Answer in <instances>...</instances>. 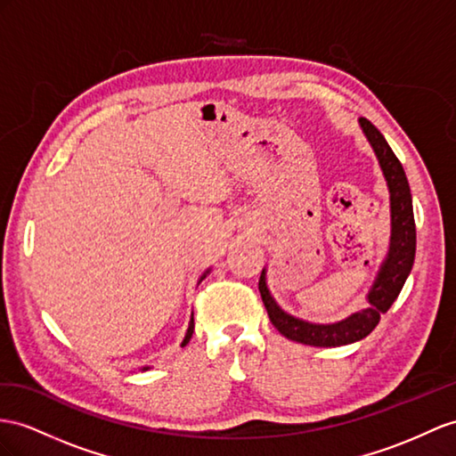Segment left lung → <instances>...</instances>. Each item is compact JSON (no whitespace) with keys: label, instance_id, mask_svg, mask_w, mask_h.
Instances as JSON below:
<instances>
[{"label":"left lung","instance_id":"obj_1","mask_svg":"<svg viewBox=\"0 0 456 456\" xmlns=\"http://www.w3.org/2000/svg\"><path fill=\"white\" fill-rule=\"evenodd\" d=\"M360 126L364 131L368 142L376 151L383 177L389 186L391 200V242L389 252L379 267L376 281H373L368 302L370 306L360 310L346 320L337 323H310L290 316L273 300L270 289L265 285V270L260 275V295L275 330L287 339L310 346H341L364 339L379 323L381 314L391 308L399 297L401 289L412 270L416 254V225L412 212V194L404 169L399 158L393 154L391 146L383 134L364 117H360Z\"/></svg>","mask_w":456,"mask_h":456}]
</instances>
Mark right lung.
Segmentation results:
<instances>
[{
  "label": "right lung",
  "instance_id": "right-lung-1",
  "mask_svg": "<svg viewBox=\"0 0 456 456\" xmlns=\"http://www.w3.org/2000/svg\"><path fill=\"white\" fill-rule=\"evenodd\" d=\"M208 273H209V270H206V272H204V275L200 277V281H202V279H204ZM200 281H198V283H200ZM192 331H194V318H191V322H189V330H186V335H184V339H183V345H181V346H184L186 343L191 341ZM142 370H148V366H146V368H142Z\"/></svg>",
  "mask_w": 456,
  "mask_h": 456
}]
</instances>
